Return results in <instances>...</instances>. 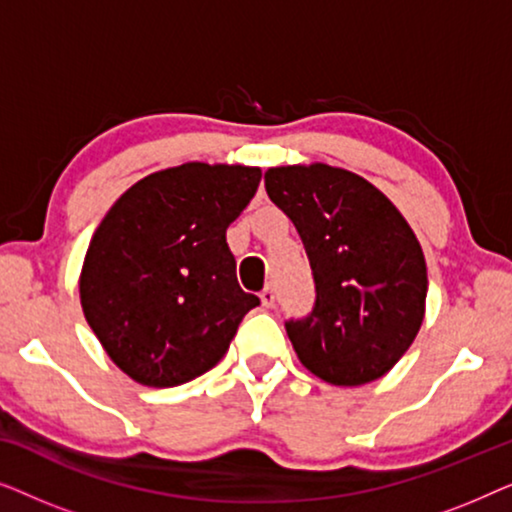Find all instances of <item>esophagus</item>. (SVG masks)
Segmentation results:
<instances>
[{
	"instance_id": "1",
	"label": "esophagus",
	"mask_w": 512,
	"mask_h": 512,
	"mask_svg": "<svg viewBox=\"0 0 512 512\" xmlns=\"http://www.w3.org/2000/svg\"><path fill=\"white\" fill-rule=\"evenodd\" d=\"M261 303L263 307L275 305V284H265V289L261 291Z\"/></svg>"
}]
</instances>
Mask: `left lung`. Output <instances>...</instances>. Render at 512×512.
I'll return each mask as SVG.
<instances>
[{
	"label": "left lung",
	"instance_id": "left-lung-1",
	"mask_svg": "<svg viewBox=\"0 0 512 512\" xmlns=\"http://www.w3.org/2000/svg\"><path fill=\"white\" fill-rule=\"evenodd\" d=\"M265 191L303 240L314 305L286 319L303 366L338 387L373 382L408 352L424 319L426 263L384 193L328 165L272 167Z\"/></svg>",
	"mask_w": 512,
	"mask_h": 512
}]
</instances>
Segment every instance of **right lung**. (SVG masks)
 Masks as SVG:
<instances>
[{"mask_svg": "<svg viewBox=\"0 0 512 512\" xmlns=\"http://www.w3.org/2000/svg\"><path fill=\"white\" fill-rule=\"evenodd\" d=\"M258 167L186 163L125 191L90 240L81 305L111 361L144 387H179L228 352L244 314L226 230L254 198Z\"/></svg>", "mask_w": 512, "mask_h": 512, "instance_id": "1", "label": "right lung"}]
</instances>
